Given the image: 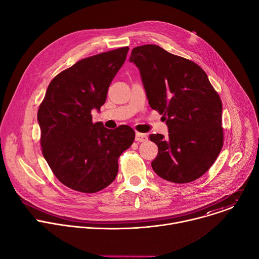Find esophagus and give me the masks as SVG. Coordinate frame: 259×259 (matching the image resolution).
Returning <instances> with one entry per match:
<instances>
[{
	"label": "esophagus",
	"instance_id": "1",
	"mask_svg": "<svg viewBox=\"0 0 259 259\" xmlns=\"http://www.w3.org/2000/svg\"><path fill=\"white\" fill-rule=\"evenodd\" d=\"M135 140L138 141V142H144V141L147 140V136H146V134H142V133L136 132V134H135Z\"/></svg>",
	"mask_w": 259,
	"mask_h": 259
}]
</instances>
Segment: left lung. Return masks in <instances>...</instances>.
Segmentation results:
<instances>
[{
    "label": "left lung",
    "mask_w": 259,
    "mask_h": 259,
    "mask_svg": "<svg viewBox=\"0 0 259 259\" xmlns=\"http://www.w3.org/2000/svg\"><path fill=\"white\" fill-rule=\"evenodd\" d=\"M130 62L139 68L150 106L163 115L168 127L167 137L150 135L159 149L154 171L175 183L198 179L224 145L223 103L206 72L157 45L135 47Z\"/></svg>",
    "instance_id": "obj_1"
}]
</instances>
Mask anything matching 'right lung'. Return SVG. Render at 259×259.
<instances>
[{
	"label": "right lung",
	"instance_id": "right-lung-1",
	"mask_svg": "<svg viewBox=\"0 0 259 259\" xmlns=\"http://www.w3.org/2000/svg\"><path fill=\"white\" fill-rule=\"evenodd\" d=\"M128 50L103 52L64 69L51 81L39 107L43 156L71 190L92 194L109 186L118 174L119 157L134 141L128 125L110 130L93 123L91 115L104 104Z\"/></svg>",
	"mask_w": 259,
	"mask_h": 259
}]
</instances>
